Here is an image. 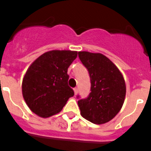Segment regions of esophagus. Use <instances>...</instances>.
<instances>
[{"mask_svg":"<svg viewBox=\"0 0 151 151\" xmlns=\"http://www.w3.org/2000/svg\"><path fill=\"white\" fill-rule=\"evenodd\" d=\"M73 91H74V95H77V94H78V89L76 87V88L73 89Z\"/></svg>","mask_w":151,"mask_h":151,"instance_id":"34e87169","label":"esophagus"}]
</instances>
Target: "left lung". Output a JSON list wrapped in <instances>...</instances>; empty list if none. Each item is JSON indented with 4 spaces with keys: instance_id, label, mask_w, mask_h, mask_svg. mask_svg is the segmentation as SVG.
Wrapping results in <instances>:
<instances>
[{
    "instance_id": "1",
    "label": "left lung",
    "mask_w": 151,
    "mask_h": 151,
    "mask_svg": "<svg viewBox=\"0 0 151 151\" xmlns=\"http://www.w3.org/2000/svg\"><path fill=\"white\" fill-rule=\"evenodd\" d=\"M78 57L91 78L88 96L86 99L77 96L81 115L94 124L107 123L120 111L124 101L126 87L123 76L101 53L79 52Z\"/></svg>"
}]
</instances>
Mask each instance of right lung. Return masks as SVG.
<instances>
[{
  "label": "right lung",
  "instance_id": "right-lung-1",
  "mask_svg": "<svg viewBox=\"0 0 151 151\" xmlns=\"http://www.w3.org/2000/svg\"><path fill=\"white\" fill-rule=\"evenodd\" d=\"M74 51L53 50L31 64L22 80V95L31 111L49 117L61 111L74 92L68 85V68L76 59Z\"/></svg>",
  "mask_w": 151,
  "mask_h": 151
}]
</instances>
